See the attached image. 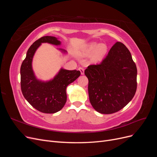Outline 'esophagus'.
Wrapping results in <instances>:
<instances>
[{
	"label": "esophagus",
	"mask_w": 157,
	"mask_h": 157,
	"mask_svg": "<svg viewBox=\"0 0 157 157\" xmlns=\"http://www.w3.org/2000/svg\"><path fill=\"white\" fill-rule=\"evenodd\" d=\"M78 69L80 71V73H81V75H84V69L83 68L80 67Z\"/></svg>",
	"instance_id": "1"
}]
</instances>
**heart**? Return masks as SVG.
Here are the masks:
<instances>
[{
    "instance_id": "1",
    "label": "heart",
    "mask_w": 157,
    "mask_h": 157,
    "mask_svg": "<svg viewBox=\"0 0 157 157\" xmlns=\"http://www.w3.org/2000/svg\"><path fill=\"white\" fill-rule=\"evenodd\" d=\"M107 52V46L105 44H99L98 42H91L88 44L83 51L84 55L92 56V60L93 61H98L101 60Z\"/></svg>"
}]
</instances>
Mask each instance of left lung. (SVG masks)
<instances>
[{
	"instance_id": "left-lung-1",
	"label": "left lung",
	"mask_w": 157,
	"mask_h": 157,
	"mask_svg": "<svg viewBox=\"0 0 157 157\" xmlns=\"http://www.w3.org/2000/svg\"><path fill=\"white\" fill-rule=\"evenodd\" d=\"M84 74L88 79L90 101L96 111L112 114L124 107L137 88V68L126 46L117 42L99 65H89Z\"/></svg>"
}]
</instances>
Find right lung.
I'll list each match as a JSON object with an SVG mask.
<instances>
[{"label":"right lung","mask_w":157,"mask_h":157,"mask_svg":"<svg viewBox=\"0 0 157 157\" xmlns=\"http://www.w3.org/2000/svg\"><path fill=\"white\" fill-rule=\"evenodd\" d=\"M45 42L56 46L61 45V41L58 38L44 36L30 46L20 69L21 89L26 100L36 110L44 113H55L65 105L67 101L66 88L79 77L80 72L61 68L58 74L48 81L38 79L33 69L32 61L38 48ZM58 50L67 53L63 49Z\"/></svg>","instance_id":"right-lung-1"}]
</instances>
